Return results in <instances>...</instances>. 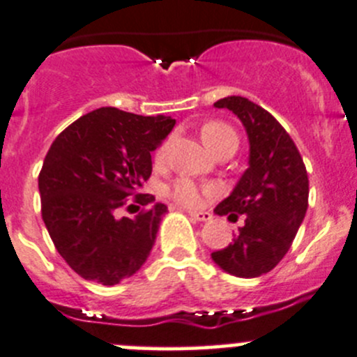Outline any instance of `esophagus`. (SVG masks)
Returning a JSON list of instances; mask_svg holds the SVG:
<instances>
[{
  "instance_id": "34e87169",
  "label": "esophagus",
  "mask_w": 357,
  "mask_h": 357,
  "mask_svg": "<svg viewBox=\"0 0 357 357\" xmlns=\"http://www.w3.org/2000/svg\"><path fill=\"white\" fill-rule=\"evenodd\" d=\"M188 214L192 215L193 219H197V221H211L212 219V214L211 212H204V211H188Z\"/></svg>"
}]
</instances>
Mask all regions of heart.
Wrapping results in <instances>:
<instances>
[{
  "label": "heart",
  "mask_w": 357,
  "mask_h": 357,
  "mask_svg": "<svg viewBox=\"0 0 357 357\" xmlns=\"http://www.w3.org/2000/svg\"><path fill=\"white\" fill-rule=\"evenodd\" d=\"M200 136L204 139V143L207 145L208 150H212L214 153L221 152V150L228 149H238V135L235 132V129L231 126H228L222 121H208L202 126ZM169 145H171V139H165L155 152V162L162 164L165 155H167ZM202 188L200 185H197L195 181L188 178H179L172 183V186L169 188V193L176 202L183 205H199L202 199Z\"/></svg>",
  "instance_id": "1"
}]
</instances>
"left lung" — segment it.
Segmentation results:
<instances>
[{
    "mask_svg": "<svg viewBox=\"0 0 357 357\" xmlns=\"http://www.w3.org/2000/svg\"><path fill=\"white\" fill-rule=\"evenodd\" d=\"M215 109L231 110L248 138V167L229 197L214 212L245 225L226 248L211 257L222 271L238 278L269 273L289 252L305 218L309 181L304 160L283 126L243 96H226Z\"/></svg>",
    "mask_w": 357,
    "mask_h": 357,
    "instance_id": "1",
    "label": "left lung"
}]
</instances>
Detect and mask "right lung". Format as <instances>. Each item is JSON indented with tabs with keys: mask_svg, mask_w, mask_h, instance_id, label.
<instances>
[{
	"mask_svg": "<svg viewBox=\"0 0 357 357\" xmlns=\"http://www.w3.org/2000/svg\"><path fill=\"white\" fill-rule=\"evenodd\" d=\"M174 124L167 115L102 107L72 122L52 143L38 179L43 221L81 278L117 285L149 259L167 207L138 193L135 202L146 211L132 219L119 218L117 211L150 178V153Z\"/></svg>",
	"mask_w": 357,
	"mask_h": 357,
	"instance_id": "right-lung-1",
	"label": "right lung"
}]
</instances>
